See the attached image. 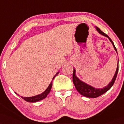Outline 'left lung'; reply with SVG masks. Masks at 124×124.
Masks as SVG:
<instances>
[{"mask_svg":"<svg viewBox=\"0 0 124 124\" xmlns=\"http://www.w3.org/2000/svg\"><path fill=\"white\" fill-rule=\"evenodd\" d=\"M95 28H96V31H98L101 35L106 37V38H107L109 39L110 42L112 43L114 50H116V53H117V49H116V48L115 47L114 44V43L113 42V41L111 40V39H110L106 34H105V33L103 32L99 28L96 27V26H95ZM118 71V64L117 65L116 73H115L114 76H113V78H112V80H111V82H110L107 86H105V87H103V88H95V87H93V86L90 85L86 84V83H84V82L81 81V80H80V79L76 76V75L75 69H73V84L74 85V86H75L77 90V91H78L80 94L83 95V96L87 97V98H97V97L100 96L101 95L103 94V93H105V92H106L107 91L109 90V89L112 87V86L113 85V84H114L115 82V80H116V77H117Z\"/></svg>","mask_w":124,"mask_h":124,"instance_id":"obj_1","label":"left lung"}]
</instances>
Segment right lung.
I'll list each match as a JSON object with an SVG mask.
<instances>
[{
  "instance_id": "add662e5",
  "label": "right lung",
  "mask_w": 124,
  "mask_h": 124,
  "mask_svg": "<svg viewBox=\"0 0 124 124\" xmlns=\"http://www.w3.org/2000/svg\"><path fill=\"white\" fill-rule=\"evenodd\" d=\"M59 71H58L57 73H56L55 75L54 76L53 78V80H54V78L57 75L58 73H59ZM52 85H53V81L51 82V83L50 84V85H49V86H48L47 88L46 89V90L43 92V93H40V94L38 95H36V96H31V97H23V96H21V97L22 99H24L25 101H26V102H38V101H41V100L45 99L46 97H47V95L49 93H50ZM15 93H16V94L17 95V93H16V92H15Z\"/></svg>"
}]
</instances>
